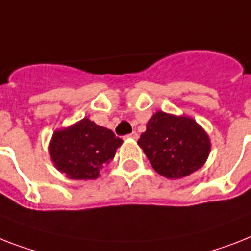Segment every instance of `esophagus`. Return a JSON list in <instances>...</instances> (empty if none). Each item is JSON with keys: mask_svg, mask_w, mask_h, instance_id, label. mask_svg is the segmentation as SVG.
<instances>
[{"mask_svg": "<svg viewBox=\"0 0 251 251\" xmlns=\"http://www.w3.org/2000/svg\"><path fill=\"white\" fill-rule=\"evenodd\" d=\"M127 137L128 138H132V140H137V138H138V133H137V132H132V133H130V134H128Z\"/></svg>", "mask_w": 251, "mask_h": 251, "instance_id": "34e87169", "label": "esophagus"}]
</instances>
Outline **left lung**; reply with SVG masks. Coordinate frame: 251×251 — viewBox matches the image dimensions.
I'll return each mask as SVG.
<instances>
[{"label": "left lung", "mask_w": 251, "mask_h": 251, "mask_svg": "<svg viewBox=\"0 0 251 251\" xmlns=\"http://www.w3.org/2000/svg\"><path fill=\"white\" fill-rule=\"evenodd\" d=\"M155 171L167 178L190 176L204 165L210 140L192 118L158 111L138 140Z\"/></svg>", "instance_id": "left-lung-1"}]
</instances>
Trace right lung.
I'll return each instance as SVG.
<instances>
[{
	"mask_svg": "<svg viewBox=\"0 0 251 251\" xmlns=\"http://www.w3.org/2000/svg\"><path fill=\"white\" fill-rule=\"evenodd\" d=\"M122 142L113 130L84 118L65 129L55 130L49 151L55 167L68 178L95 179L113 160Z\"/></svg>",
	"mask_w": 251,
	"mask_h": 251,
	"instance_id": "obj_1",
	"label": "right lung"
}]
</instances>
